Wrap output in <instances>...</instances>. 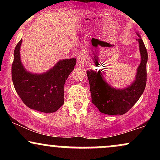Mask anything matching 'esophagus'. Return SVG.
<instances>
[{
  "mask_svg": "<svg viewBox=\"0 0 160 160\" xmlns=\"http://www.w3.org/2000/svg\"><path fill=\"white\" fill-rule=\"evenodd\" d=\"M78 62H79V64H80V65H83L84 62H83V60H82V57H80V56L78 57Z\"/></svg>",
  "mask_w": 160,
  "mask_h": 160,
  "instance_id": "34e87169",
  "label": "esophagus"
}]
</instances>
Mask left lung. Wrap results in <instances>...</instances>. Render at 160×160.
Listing matches in <instances>:
<instances>
[{
  "label": "left lung",
  "mask_w": 160,
  "mask_h": 160,
  "mask_svg": "<svg viewBox=\"0 0 160 160\" xmlns=\"http://www.w3.org/2000/svg\"><path fill=\"white\" fill-rule=\"evenodd\" d=\"M137 40L139 42L141 62L137 70L136 80L131 86L123 89H116L108 85L101 71L96 73L93 70H89L86 72L89 82L92 102L102 113L124 114L133 107L144 92L147 83L148 56L142 39L139 38ZM95 64L98 66L96 61Z\"/></svg>",
  "instance_id": "left-lung-1"
}]
</instances>
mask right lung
Returning <instances> with one entry per match:
<instances>
[{"mask_svg":"<svg viewBox=\"0 0 160 160\" xmlns=\"http://www.w3.org/2000/svg\"><path fill=\"white\" fill-rule=\"evenodd\" d=\"M22 40L16 45L12 65V80L15 89L25 105L43 113L58 110L65 102L64 86L74 68L76 58L58 62L43 74H33L24 69L20 61Z\"/></svg>","mask_w":160,"mask_h":160,"instance_id":"add662e5","label":"right lung"}]
</instances>
